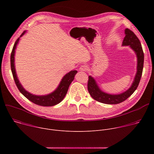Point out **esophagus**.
Listing matches in <instances>:
<instances>
[{
	"instance_id": "esophagus-1",
	"label": "esophagus",
	"mask_w": 154,
	"mask_h": 154,
	"mask_svg": "<svg viewBox=\"0 0 154 154\" xmlns=\"http://www.w3.org/2000/svg\"><path fill=\"white\" fill-rule=\"evenodd\" d=\"M79 70L80 71H86L88 70V67L86 66L82 65V66H81L80 67Z\"/></svg>"
}]
</instances>
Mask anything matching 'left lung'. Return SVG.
Listing matches in <instances>:
<instances>
[{
  "label": "left lung",
  "mask_w": 154,
  "mask_h": 154,
  "mask_svg": "<svg viewBox=\"0 0 154 154\" xmlns=\"http://www.w3.org/2000/svg\"><path fill=\"white\" fill-rule=\"evenodd\" d=\"M125 35L122 46H129L135 52L137 57V71L134 82L131 86L125 92L119 94H110L102 91L94 79L89 76L88 90L91 96L99 102L106 104H118L124 102L135 92L140 82L144 65V53L141 42L136 35L128 29H125Z\"/></svg>",
  "instance_id": "8db88e82"
}]
</instances>
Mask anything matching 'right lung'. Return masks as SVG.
Returning <instances> with one entry per match:
<instances>
[{"label":"right lung","mask_w":154,"mask_h":154,"mask_svg":"<svg viewBox=\"0 0 154 154\" xmlns=\"http://www.w3.org/2000/svg\"><path fill=\"white\" fill-rule=\"evenodd\" d=\"M26 31H24L23 33L21 34L19 38L17 39L16 41L14 46L12 49V52L11 54L10 57V62H11V72L13 74V76L15 82V83L19 91L23 94L27 99L29 100L32 102L33 103L44 106H51L55 105L59 103L60 102L63 100L64 97L66 94L68 88L69 87L70 84L74 79V77L75 74L77 73V71H71L68 74H66L63 79H61L58 86L57 88L53 91L52 93L48 94V95H44V96H37L35 94H32L29 92L27 91L23 86H22L20 83L19 82L18 78L17 77L16 69H15V66H14V54H15V49L16 48V46L18 44L19 39L21 36H23Z\"/></svg>","instance_id":"right-lung-1"}]
</instances>
